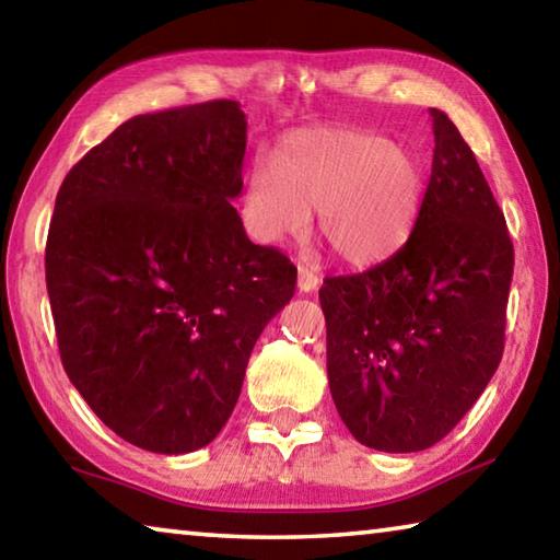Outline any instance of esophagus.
<instances>
[{"label":"esophagus","instance_id":"34e87169","mask_svg":"<svg viewBox=\"0 0 560 560\" xmlns=\"http://www.w3.org/2000/svg\"><path fill=\"white\" fill-rule=\"evenodd\" d=\"M318 289V277L314 271H311L308 267H303V264H299V291L301 293H311Z\"/></svg>","mask_w":560,"mask_h":560}]
</instances>
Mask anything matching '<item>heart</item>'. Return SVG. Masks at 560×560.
Here are the masks:
<instances>
[{
  "label": "heart",
  "instance_id": "b5f03b06",
  "mask_svg": "<svg viewBox=\"0 0 560 560\" xmlns=\"http://www.w3.org/2000/svg\"><path fill=\"white\" fill-rule=\"evenodd\" d=\"M417 158L371 130H301L246 175L240 217L261 246L306 236L311 212L340 259L373 267L410 240L422 210Z\"/></svg>",
  "mask_w": 560,
  "mask_h": 560
}]
</instances>
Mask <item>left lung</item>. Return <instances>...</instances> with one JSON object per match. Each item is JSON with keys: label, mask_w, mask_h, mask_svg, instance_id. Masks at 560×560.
I'll return each instance as SVG.
<instances>
[{"label": "left lung", "mask_w": 560, "mask_h": 560, "mask_svg": "<svg viewBox=\"0 0 560 560\" xmlns=\"http://www.w3.org/2000/svg\"><path fill=\"white\" fill-rule=\"evenodd\" d=\"M434 158L410 240L318 291L328 385L350 434L420 452L450 434L504 353L514 246L471 148L438 108Z\"/></svg>", "instance_id": "obj_1"}]
</instances>
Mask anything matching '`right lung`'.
Returning a JSON list of instances; mask_svg holds the SVG:
<instances>
[{
    "label": "right lung",
    "instance_id": "obj_1",
    "mask_svg": "<svg viewBox=\"0 0 560 560\" xmlns=\"http://www.w3.org/2000/svg\"><path fill=\"white\" fill-rule=\"evenodd\" d=\"M244 150L236 101L148 113L89 150L56 195L46 289L63 371L140 450L210 444L293 296L296 267L249 242L232 207Z\"/></svg>",
    "mask_w": 560,
    "mask_h": 560
}]
</instances>
